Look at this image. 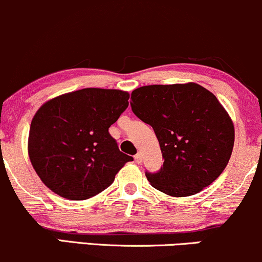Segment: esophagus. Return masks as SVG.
<instances>
[{"label": "esophagus", "instance_id": "1", "mask_svg": "<svg viewBox=\"0 0 262 262\" xmlns=\"http://www.w3.org/2000/svg\"><path fill=\"white\" fill-rule=\"evenodd\" d=\"M134 160H135V162H137V163H141L142 157H141V154H140V152H138V154L134 156Z\"/></svg>", "mask_w": 262, "mask_h": 262}]
</instances>
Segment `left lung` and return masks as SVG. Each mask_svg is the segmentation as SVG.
<instances>
[{
    "label": "left lung",
    "mask_w": 262,
    "mask_h": 262,
    "mask_svg": "<svg viewBox=\"0 0 262 262\" xmlns=\"http://www.w3.org/2000/svg\"><path fill=\"white\" fill-rule=\"evenodd\" d=\"M132 110L154 128L163 167L146 178L173 197L198 193L219 178L234 144L231 117L213 93L190 82L144 85L132 92Z\"/></svg>",
    "instance_id": "1"
}]
</instances>
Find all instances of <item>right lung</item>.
Listing matches in <instances>:
<instances>
[{
	"instance_id": "add662e5",
	"label": "right lung",
	"mask_w": 262,
	"mask_h": 262,
	"mask_svg": "<svg viewBox=\"0 0 262 262\" xmlns=\"http://www.w3.org/2000/svg\"><path fill=\"white\" fill-rule=\"evenodd\" d=\"M118 89L84 88L51 99L30 125L28 151L42 183L60 197L88 200L114 183L133 157L120 151L108 128L128 107Z\"/></svg>"
}]
</instances>
